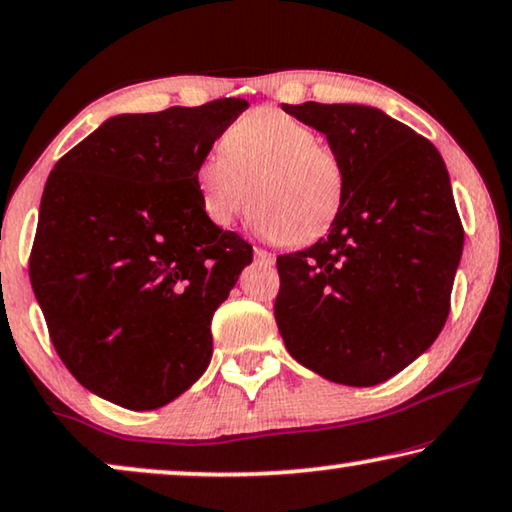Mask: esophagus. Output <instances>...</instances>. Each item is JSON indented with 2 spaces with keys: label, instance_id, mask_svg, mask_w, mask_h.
<instances>
[{
  "label": "esophagus",
  "instance_id": "34e87169",
  "mask_svg": "<svg viewBox=\"0 0 512 512\" xmlns=\"http://www.w3.org/2000/svg\"><path fill=\"white\" fill-rule=\"evenodd\" d=\"M254 256H256V261H258V263H263V265H274V256L270 254V251H265V249H261V247H256V249H254Z\"/></svg>",
  "mask_w": 512,
  "mask_h": 512
}]
</instances>
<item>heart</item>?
<instances>
[{
  "mask_svg": "<svg viewBox=\"0 0 512 512\" xmlns=\"http://www.w3.org/2000/svg\"><path fill=\"white\" fill-rule=\"evenodd\" d=\"M196 187L217 226H231L254 198L256 231L300 247L321 238L337 219L346 170L307 122L279 108H258L231 124L221 154L198 164Z\"/></svg>",
  "mask_w": 512,
  "mask_h": 512,
  "instance_id": "b5f03b06",
  "label": "heart"
}]
</instances>
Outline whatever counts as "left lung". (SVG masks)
Returning <instances> with one entry per match:
<instances>
[{
	"instance_id": "left-lung-1",
	"label": "left lung",
	"mask_w": 512,
	"mask_h": 512,
	"mask_svg": "<svg viewBox=\"0 0 512 512\" xmlns=\"http://www.w3.org/2000/svg\"><path fill=\"white\" fill-rule=\"evenodd\" d=\"M281 108L325 133L344 164L346 196L328 238L277 258L279 332L323 379L383 383L425 353L448 318L464 231L446 164L379 108Z\"/></svg>"
}]
</instances>
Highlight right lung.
Returning <instances> with one entry per match:
<instances>
[{"instance_id": "add662e5", "label": "right lung", "mask_w": 512, "mask_h": 512, "mask_svg": "<svg viewBox=\"0 0 512 512\" xmlns=\"http://www.w3.org/2000/svg\"><path fill=\"white\" fill-rule=\"evenodd\" d=\"M249 103L115 115L50 173L29 279L80 385L133 411L191 388L212 314L254 251L207 217L196 168Z\"/></svg>"}]
</instances>
